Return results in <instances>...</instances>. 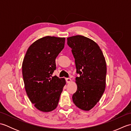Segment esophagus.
I'll use <instances>...</instances> for the list:
<instances>
[{
	"mask_svg": "<svg viewBox=\"0 0 131 131\" xmlns=\"http://www.w3.org/2000/svg\"><path fill=\"white\" fill-rule=\"evenodd\" d=\"M66 81L68 83H69L71 81V79L70 78H66Z\"/></svg>",
	"mask_w": 131,
	"mask_h": 131,
	"instance_id": "esophagus-1",
	"label": "esophagus"
}]
</instances>
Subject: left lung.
I'll use <instances>...</instances> for the list:
<instances>
[{"label":"left lung","mask_w":131,"mask_h":131,"mask_svg":"<svg viewBox=\"0 0 131 131\" xmlns=\"http://www.w3.org/2000/svg\"><path fill=\"white\" fill-rule=\"evenodd\" d=\"M75 58L77 90L73 101L84 111L92 108L101 98L106 87V63L103 53L95 41L82 35L67 38Z\"/></svg>","instance_id":"left-lung-1"}]
</instances>
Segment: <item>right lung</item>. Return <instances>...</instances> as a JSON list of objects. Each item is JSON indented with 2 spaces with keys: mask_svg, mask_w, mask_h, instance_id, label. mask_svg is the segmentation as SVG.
I'll return each mask as SVG.
<instances>
[{
  "mask_svg": "<svg viewBox=\"0 0 131 131\" xmlns=\"http://www.w3.org/2000/svg\"><path fill=\"white\" fill-rule=\"evenodd\" d=\"M65 38L47 37L36 40L25 56L22 71L25 88L34 106L43 112L57 107L65 79L52 77L56 58L63 49Z\"/></svg>",
  "mask_w": 131,
  "mask_h": 131,
  "instance_id": "1",
  "label": "right lung"
}]
</instances>
